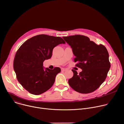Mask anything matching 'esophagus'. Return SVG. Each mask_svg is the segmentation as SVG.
I'll list each match as a JSON object with an SVG mask.
<instances>
[{"mask_svg": "<svg viewBox=\"0 0 124 124\" xmlns=\"http://www.w3.org/2000/svg\"><path fill=\"white\" fill-rule=\"evenodd\" d=\"M61 71H66L67 70H66V69H65V68H61Z\"/></svg>", "mask_w": 124, "mask_h": 124, "instance_id": "34e87169", "label": "esophagus"}]
</instances>
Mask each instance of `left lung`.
Masks as SVG:
<instances>
[{"label": "left lung", "instance_id": "8db88e82", "mask_svg": "<svg viewBox=\"0 0 124 124\" xmlns=\"http://www.w3.org/2000/svg\"><path fill=\"white\" fill-rule=\"evenodd\" d=\"M63 39L72 48L75 56V66L82 70L77 72L72 70L73 75L68 83L74 91L89 93L97 89L105 80L110 68L109 55L103 45H97L84 35L64 36Z\"/></svg>", "mask_w": 124, "mask_h": 124}]
</instances>
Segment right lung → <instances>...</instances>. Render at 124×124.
I'll return each instance as SVG.
<instances>
[{"instance_id":"1","label":"right lung","mask_w":124,"mask_h":124,"mask_svg":"<svg viewBox=\"0 0 124 124\" xmlns=\"http://www.w3.org/2000/svg\"><path fill=\"white\" fill-rule=\"evenodd\" d=\"M65 43L60 37L40 34L28 39L20 47L15 57L14 69L17 80L25 90L39 95L52 87L61 69L44 68L43 62L51 58L55 47Z\"/></svg>"}]
</instances>
